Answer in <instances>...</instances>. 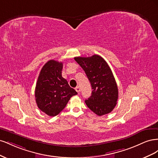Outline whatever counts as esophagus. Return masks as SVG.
<instances>
[{"instance_id": "34e87169", "label": "esophagus", "mask_w": 158, "mask_h": 158, "mask_svg": "<svg viewBox=\"0 0 158 158\" xmlns=\"http://www.w3.org/2000/svg\"><path fill=\"white\" fill-rule=\"evenodd\" d=\"M75 89H76V92H77L78 93H80V88L79 86L76 87V88H75Z\"/></svg>"}]
</instances>
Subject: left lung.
<instances>
[{
    "label": "left lung",
    "mask_w": 158,
    "mask_h": 158,
    "mask_svg": "<svg viewBox=\"0 0 158 158\" xmlns=\"http://www.w3.org/2000/svg\"><path fill=\"white\" fill-rule=\"evenodd\" d=\"M83 69L92 85V95L85 103L99 116L109 113L116 106L118 97V88L112 71L102 56L74 57Z\"/></svg>",
    "instance_id": "left-lung-1"
}]
</instances>
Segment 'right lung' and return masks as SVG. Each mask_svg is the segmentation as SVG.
Instances as JSON below:
<instances>
[{"label":"right lung","instance_id":"add662e5","mask_svg":"<svg viewBox=\"0 0 158 158\" xmlns=\"http://www.w3.org/2000/svg\"><path fill=\"white\" fill-rule=\"evenodd\" d=\"M62 62L50 60L41 70L37 81L35 97L37 107L51 117L59 114L69 99L78 93L62 76Z\"/></svg>","mask_w":158,"mask_h":158}]
</instances>
